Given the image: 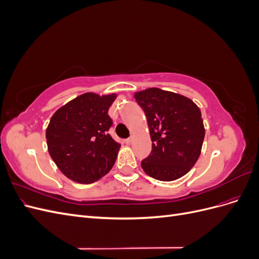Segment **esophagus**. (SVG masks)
Returning a JSON list of instances; mask_svg holds the SVG:
<instances>
[{
	"mask_svg": "<svg viewBox=\"0 0 259 259\" xmlns=\"http://www.w3.org/2000/svg\"><path fill=\"white\" fill-rule=\"evenodd\" d=\"M132 142H133V138H132V137H130V138H126V139H124V143L126 144V145H130Z\"/></svg>",
	"mask_w": 259,
	"mask_h": 259,
	"instance_id": "34e87169",
	"label": "esophagus"
}]
</instances>
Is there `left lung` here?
<instances>
[{"mask_svg":"<svg viewBox=\"0 0 259 259\" xmlns=\"http://www.w3.org/2000/svg\"><path fill=\"white\" fill-rule=\"evenodd\" d=\"M143 108L152 150L142 167L150 177L171 182L186 175L198 161L205 136L199 107L179 94L148 89L134 95Z\"/></svg>","mask_w":259,"mask_h":259,"instance_id":"8db88e82","label":"left lung"}]
</instances>
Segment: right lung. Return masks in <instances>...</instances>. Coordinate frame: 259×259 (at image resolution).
<instances>
[{"mask_svg": "<svg viewBox=\"0 0 259 259\" xmlns=\"http://www.w3.org/2000/svg\"><path fill=\"white\" fill-rule=\"evenodd\" d=\"M116 94L85 93L53 114L46 128L50 155L61 173L79 184H92L113 166L121 145L108 134V110Z\"/></svg>", "mask_w": 259, "mask_h": 259, "instance_id": "obj_1", "label": "right lung"}]
</instances>
